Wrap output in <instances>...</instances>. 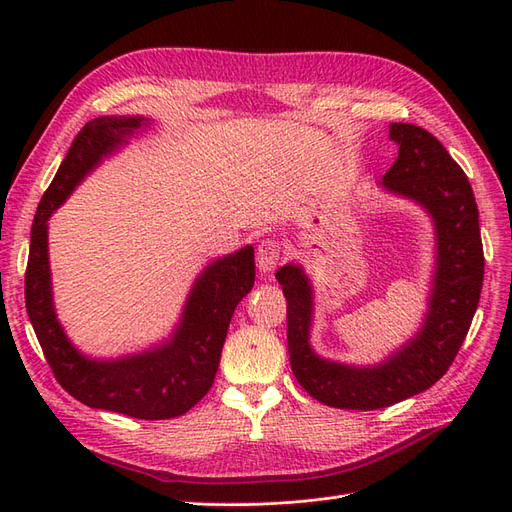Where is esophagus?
Here are the masks:
<instances>
[{
    "mask_svg": "<svg viewBox=\"0 0 512 512\" xmlns=\"http://www.w3.org/2000/svg\"><path fill=\"white\" fill-rule=\"evenodd\" d=\"M282 258V247L275 241H262L256 250V267L260 273H271Z\"/></svg>",
    "mask_w": 512,
    "mask_h": 512,
    "instance_id": "1",
    "label": "esophagus"
}]
</instances>
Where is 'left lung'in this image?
I'll list each match as a JSON object with an SVG mask.
<instances>
[{"mask_svg": "<svg viewBox=\"0 0 512 512\" xmlns=\"http://www.w3.org/2000/svg\"><path fill=\"white\" fill-rule=\"evenodd\" d=\"M397 160L378 183L384 192L421 207L433 226V273L421 327L404 346L374 365L320 356L314 327V286L288 262L275 273L288 303L292 374L320 404L342 410L393 406L436 384L468 335L483 288L485 258L472 185L436 136L412 123H391Z\"/></svg>", "mask_w": 512, "mask_h": 512, "instance_id": "left-lung-1", "label": "left lung"}]
</instances>
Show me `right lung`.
<instances>
[{"label":"right lung","mask_w":512,"mask_h":512,"mask_svg":"<svg viewBox=\"0 0 512 512\" xmlns=\"http://www.w3.org/2000/svg\"><path fill=\"white\" fill-rule=\"evenodd\" d=\"M147 128L151 119L143 115H104L91 119L74 138L36 211L29 237L25 305L46 361L74 399L89 408L164 421L194 408L211 389L230 318L254 286V247L245 245L200 271L185 297L179 322L162 342L113 359L85 354L61 327L49 262L51 215L87 175Z\"/></svg>","instance_id":"obj_1"}]
</instances>
